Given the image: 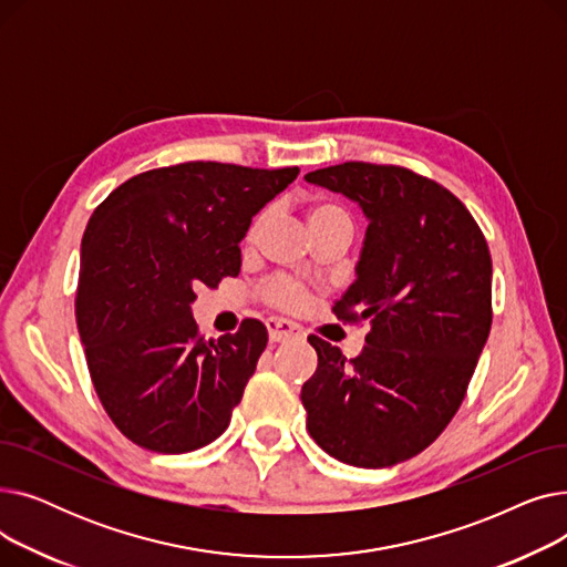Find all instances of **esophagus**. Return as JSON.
<instances>
[{"instance_id":"34e87169","label":"esophagus","mask_w":567,"mask_h":567,"mask_svg":"<svg viewBox=\"0 0 567 567\" xmlns=\"http://www.w3.org/2000/svg\"><path fill=\"white\" fill-rule=\"evenodd\" d=\"M266 329H268V338H271V342H285L293 336H299V326L287 321V319L271 317L266 321Z\"/></svg>"}]
</instances>
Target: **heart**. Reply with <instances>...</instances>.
Returning a JSON list of instances; mask_svg holds the SVG:
<instances>
[{
  "label": "heart",
  "mask_w": 567,
  "mask_h": 567,
  "mask_svg": "<svg viewBox=\"0 0 567 567\" xmlns=\"http://www.w3.org/2000/svg\"><path fill=\"white\" fill-rule=\"evenodd\" d=\"M338 218H347V216H344L342 208H338L336 204H315V206H310V212H308V225H321V223L338 220ZM266 220H268L266 212L255 216V220L248 227V236H246L248 241H255V238L261 231V227L266 225ZM261 299L266 303L276 306V308H282V310H296V308H301L306 303V289H303L301 282L280 276V278L268 280L261 287Z\"/></svg>",
  "instance_id": "obj_1"
}]
</instances>
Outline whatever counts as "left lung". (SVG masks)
<instances>
[{"mask_svg":"<svg viewBox=\"0 0 567 567\" xmlns=\"http://www.w3.org/2000/svg\"><path fill=\"white\" fill-rule=\"evenodd\" d=\"M306 182L359 202L370 225L333 312L370 321L347 361L317 336L303 383L308 432L331 457L383 468L423 453L457 413L492 329V257L468 208L400 165L349 161Z\"/></svg>","mask_w":567,"mask_h":567,"instance_id":"left-lung-1","label":"left lung"}]
</instances>
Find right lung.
Here are the masks:
<instances>
[{
	"label": "right lung",
	"mask_w": 567,
	"mask_h": 567,
	"mask_svg": "<svg viewBox=\"0 0 567 567\" xmlns=\"http://www.w3.org/2000/svg\"><path fill=\"white\" fill-rule=\"evenodd\" d=\"M299 167L193 161L114 188L82 236L75 321L110 421L146 451L178 455L218 439L266 349V326L204 340L190 306L241 271L252 216Z\"/></svg>",
	"instance_id": "add662e5"
}]
</instances>
